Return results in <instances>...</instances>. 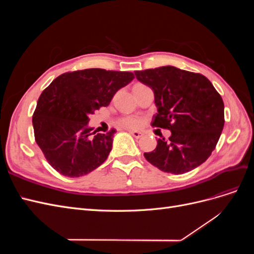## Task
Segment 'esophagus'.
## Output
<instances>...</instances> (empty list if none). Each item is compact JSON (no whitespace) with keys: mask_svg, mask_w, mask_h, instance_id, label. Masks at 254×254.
<instances>
[{"mask_svg":"<svg viewBox=\"0 0 254 254\" xmlns=\"http://www.w3.org/2000/svg\"><path fill=\"white\" fill-rule=\"evenodd\" d=\"M130 134H131L132 136H134L135 139H140V137L143 136V133L140 132V131H133V130H130Z\"/></svg>","mask_w":254,"mask_h":254,"instance_id":"34e87169","label":"esophagus"}]
</instances>
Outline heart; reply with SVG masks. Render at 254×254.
Segmentation results:
<instances>
[{"label":"heart","mask_w":254,"mask_h":254,"mask_svg":"<svg viewBox=\"0 0 254 254\" xmlns=\"http://www.w3.org/2000/svg\"><path fill=\"white\" fill-rule=\"evenodd\" d=\"M119 124L120 126L128 128V129H136L141 127L142 121L141 119L135 118V117H125L120 120Z\"/></svg>","instance_id":"heart-1"}]
</instances>
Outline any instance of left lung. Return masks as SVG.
Instances as JSON below:
<instances>
[{"mask_svg": "<svg viewBox=\"0 0 254 254\" xmlns=\"http://www.w3.org/2000/svg\"><path fill=\"white\" fill-rule=\"evenodd\" d=\"M152 89L158 113L151 126L168 129L172 135L158 139L145 159L160 171L180 175L205 162L216 147L225 125L220 94L205 76L172 65L134 72Z\"/></svg>", "mask_w": 254, "mask_h": 254, "instance_id": "obj_1", "label": "left lung"}]
</instances>
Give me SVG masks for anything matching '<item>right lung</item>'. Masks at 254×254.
Wrapping results in <instances>:
<instances>
[{
	"mask_svg": "<svg viewBox=\"0 0 254 254\" xmlns=\"http://www.w3.org/2000/svg\"><path fill=\"white\" fill-rule=\"evenodd\" d=\"M133 78L131 72L86 68L61 74L42 92L33 115L34 133L54 170L76 178L105 162L115 129L92 132L89 115L108 106L113 95Z\"/></svg>",
	"mask_w": 254,
	"mask_h": 254,
	"instance_id": "right-lung-1",
	"label": "right lung"
}]
</instances>
